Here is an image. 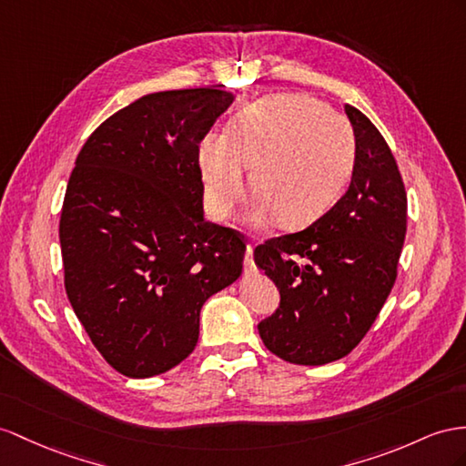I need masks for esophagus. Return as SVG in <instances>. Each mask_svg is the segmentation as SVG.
<instances>
[{"label":"esophagus","mask_w":466,"mask_h":466,"mask_svg":"<svg viewBox=\"0 0 466 466\" xmlns=\"http://www.w3.org/2000/svg\"><path fill=\"white\" fill-rule=\"evenodd\" d=\"M244 266H246V271H252L254 269V244H248V248H246Z\"/></svg>","instance_id":"34e87169"}]
</instances>
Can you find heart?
Wrapping results in <instances>:
<instances>
[{"instance_id":"1","label":"heart","mask_w":466,"mask_h":466,"mask_svg":"<svg viewBox=\"0 0 466 466\" xmlns=\"http://www.w3.org/2000/svg\"><path fill=\"white\" fill-rule=\"evenodd\" d=\"M354 157V129L327 102L299 92L261 98L236 114L228 134L208 131L198 143L207 210L230 217L246 195L249 167L256 218L305 226L335 205Z\"/></svg>"}]
</instances>
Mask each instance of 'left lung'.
I'll return each instance as SVG.
<instances>
[{
	"mask_svg": "<svg viewBox=\"0 0 466 466\" xmlns=\"http://www.w3.org/2000/svg\"><path fill=\"white\" fill-rule=\"evenodd\" d=\"M356 157L349 190L309 228L254 249L278 285L276 313L258 325L266 349L285 362L320 366L347 356L372 327L396 283L408 230V195L378 127L344 106Z\"/></svg>",
	"mask_w": 466,
	"mask_h": 466,
	"instance_id": "8db88e82",
	"label": "left lung"
}]
</instances>
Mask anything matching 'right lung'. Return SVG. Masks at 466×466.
<instances>
[{"label": "right lung", "mask_w": 466, "mask_h": 466, "mask_svg": "<svg viewBox=\"0 0 466 466\" xmlns=\"http://www.w3.org/2000/svg\"><path fill=\"white\" fill-rule=\"evenodd\" d=\"M234 94H147L100 124L70 173L58 238L65 289L104 360L127 378L195 350L200 309L242 273L240 232L205 220L198 143Z\"/></svg>", "instance_id": "1"}]
</instances>
